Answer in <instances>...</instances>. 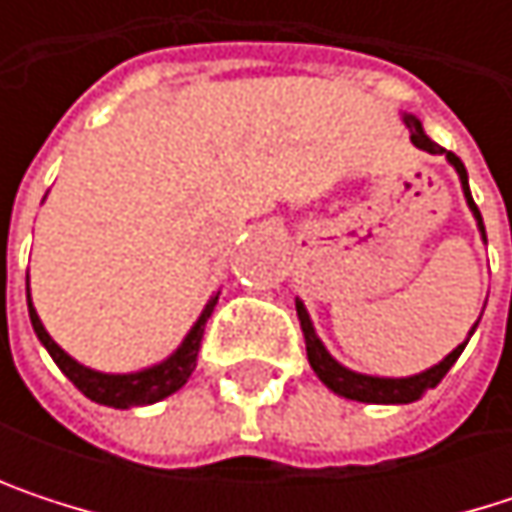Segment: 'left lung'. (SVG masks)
<instances>
[{
    "label": "left lung",
    "instance_id": "obj_1",
    "mask_svg": "<svg viewBox=\"0 0 512 512\" xmlns=\"http://www.w3.org/2000/svg\"><path fill=\"white\" fill-rule=\"evenodd\" d=\"M403 121H406V127H409V133H412L409 139H412V145H415V148H421V151H427V154H445V159L457 168V174H460V183H462V195H465L468 210L474 213L477 228H480V237H483V243H486L483 216H480V210H477V204H474V198H471L468 174H465V165H462L460 156L451 154V151H445V148H439V145L424 133V127H421V121H418V118L403 115ZM296 314H299V326H302V335H305L308 361H311L314 373L320 376V382H323L326 388H332L335 394H341V397H347V400H358V403H415V400H421L430 388H436V385L445 379V373L454 367V361L460 358V353L465 350V344H468V338L474 335V329H477V323H480V320H477V323L471 326L468 338L462 341L460 347H457L454 353H448V356L442 358L439 364H433L430 370L415 373V376L391 379V376H367V373H356V370L344 367L341 361H335V358L329 356V350L323 347V341L317 338L314 323H311V317H308V311H305V305H302L299 299H296Z\"/></svg>",
    "mask_w": 512,
    "mask_h": 512
}]
</instances>
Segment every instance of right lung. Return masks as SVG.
I'll return each mask as SVG.
<instances>
[{
	"label": "right lung",
	"mask_w": 512,
	"mask_h": 512,
	"mask_svg": "<svg viewBox=\"0 0 512 512\" xmlns=\"http://www.w3.org/2000/svg\"><path fill=\"white\" fill-rule=\"evenodd\" d=\"M216 299L219 293L204 305L201 317L195 320V326L189 329V335L183 338V344L154 367H145V370H136V373H100V370H91L85 364H79L76 358H70L55 341L50 338V332L44 329L35 305H32V293L26 287V302H29V320H32V329L38 335V341L47 347V353L52 361L61 367V373L94 403L100 406H112V409H133V406H151L159 403L162 397L174 394L177 388L186 385V379L192 376L195 370V361H198V350H201V338H204V326L216 308Z\"/></svg>",
	"instance_id": "1"
}]
</instances>
